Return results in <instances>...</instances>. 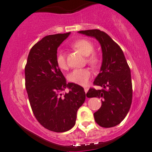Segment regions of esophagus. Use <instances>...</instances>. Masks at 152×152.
<instances>
[{
  "label": "esophagus",
  "mask_w": 152,
  "mask_h": 152,
  "mask_svg": "<svg viewBox=\"0 0 152 152\" xmlns=\"http://www.w3.org/2000/svg\"><path fill=\"white\" fill-rule=\"evenodd\" d=\"M84 92L87 93V91H88V88H87V87H84Z\"/></svg>",
  "instance_id": "esophagus-1"
}]
</instances>
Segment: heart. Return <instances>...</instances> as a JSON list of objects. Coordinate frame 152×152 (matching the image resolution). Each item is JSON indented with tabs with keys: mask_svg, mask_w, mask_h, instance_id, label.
<instances>
[{
	"mask_svg": "<svg viewBox=\"0 0 152 152\" xmlns=\"http://www.w3.org/2000/svg\"><path fill=\"white\" fill-rule=\"evenodd\" d=\"M71 46L73 49L79 52L83 55L87 56L86 61L92 68L95 69L100 66L102 63L101 56L97 52H94L95 46L90 41L87 39H79L74 41ZM55 62L60 69H68L66 56L64 52H57L55 57ZM91 76L92 73L88 68H80L72 71L68 75V80L73 84L86 86L88 84Z\"/></svg>",
	"mask_w": 152,
	"mask_h": 152,
	"instance_id": "obj_1",
	"label": "heart"
}]
</instances>
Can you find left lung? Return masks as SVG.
I'll return each instance as SVG.
<instances>
[{
    "mask_svg": "<svg viewBox=\"0 0 152 152\" xmlns=\"http://www.w3.org/2000/svg\"><path fill=\"white\" fill-rule=\"evenodd\" d=\"M79 33L95 37L101 45L103 63L93 84L103 89L89 88L87 96L102 98L101 107L94 114L97 124L105 128L114 127L125 118L132 103L130 67L122 49L108 34L97 29Z\"/></svg>",
    "mask_w": 152,
    "mask_h": 152,
    "instance_id": "obj_1",
    "label": "left lung"
}]
</instances>
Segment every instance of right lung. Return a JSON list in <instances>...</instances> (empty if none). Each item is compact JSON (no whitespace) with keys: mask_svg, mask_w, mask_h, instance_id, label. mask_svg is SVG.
I'll use <instances>...</instances> for the list:
<instances>
[{"mask_svg":"<svg viewBox=\"0 0 152 152\" xmlns=\"http://www.w3.org/2000/svg\"><path fill=\"white\" fill-rule=\"evenodd\" d=\"M70 33L49 35L30 51L25 67V88L33 114L44 127L63 132L75 125L76 113L85 100L81 86L66 84L55 62L57 48ZM68 87L69 92H61Z\"/></svg>","mask_w":152,"mask_h":152,"instance_id":"1","label":"right lung"}]
</instances>
